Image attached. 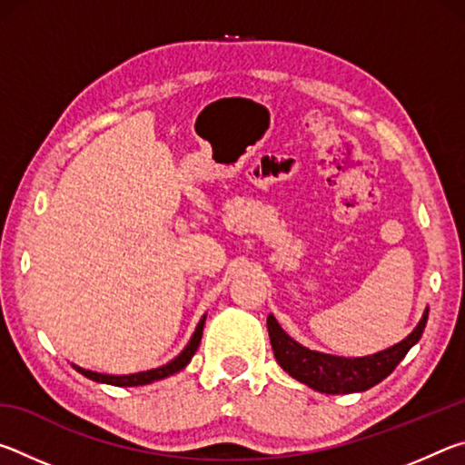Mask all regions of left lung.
Returning a JSON list of instances; mask_svg holds the SVG:
<instances>
[{"mask_svg":"<svg viewBox=\"0 0 465 465\" xmlns=\"http://www.w3.org/2000/svg\"><path fill=\"white\" fill-rule=\"evenodd\" d=\"M427 318L429 310H424L419 326L402 342L375 352V355L352 359L305 349L279 326L272 313L266 318V326H269L274 359L291 377L322 393H352L373 388L375 383L385 380L398 367L406 352L420 341Z\"/></svg>","mask_w":465,"mask_h":465,"instance_id":"8db88e82","label":"left lung"}]
</instances>
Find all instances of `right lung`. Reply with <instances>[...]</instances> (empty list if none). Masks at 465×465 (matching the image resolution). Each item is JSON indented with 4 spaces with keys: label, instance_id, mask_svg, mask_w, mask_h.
<instances>
[{
    "label": "right lung",
    "instance_id": "add662e5",
    "mask_svg": "<svg viewBox=\"0 0 465 465\" xmlns=\"http://www.w3.org/2000/svg\"><path fill=\"white\" fill-rule=\"evenodd\" d=\"M204 318L203 316L199 326H196L194 334L191 341H188V344L184 346V351L180 352V355L176 359H172L170 363L157 367V369H149V371H141V373H131V375H106V373H96V371H90V369H82L74 365L77 371H80L82 375L88 377V380L92 381H98V383H110V385H119V388H135V385H147V383H153L157 380H163V377H170L174 375L178 371H183V369L191 363L193 355L196 352V349H199L201 344V338H203V326H204Z\"/></svg>",
    "mask_w": 465,
    "mask_h": 465
}]
</instances>
